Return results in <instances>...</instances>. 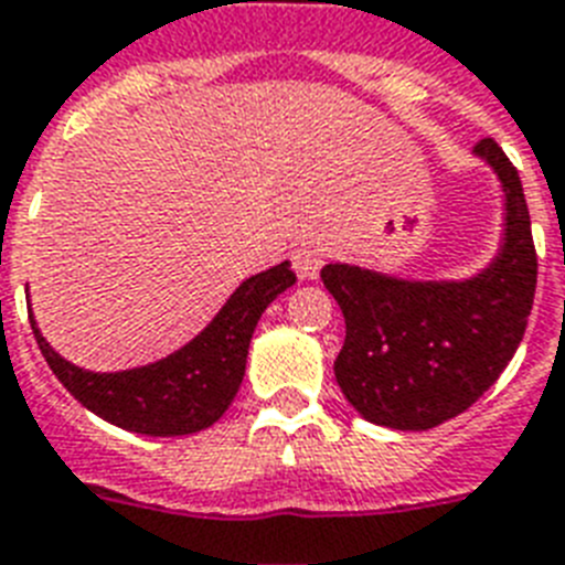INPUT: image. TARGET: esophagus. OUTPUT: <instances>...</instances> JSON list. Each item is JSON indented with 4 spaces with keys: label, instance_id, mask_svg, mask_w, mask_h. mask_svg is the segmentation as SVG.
Here are the masks:
<instances>
[{
    "label": "esophagus",
    "instance_id": "1",
    "mask_svg": "<svg viewBox=\"0 0 565 565\" xmlns=\"http://www.w3.org/2000/svg\"><path fill=\"white\" fill-rule=\"evenodd\" d=\"M291 265H295L300 279H318L320 268H323V254H320L318 247L300 245L291 250Z\"/></svg>",
    "mask_w": 565,
    "mask_h": 565
}]
</instances>
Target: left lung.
<instances>
[{
  "mask_svg": "<svg viewBox=\"0 0 565 565\" xmlns=\"http://www.w3.org/2000/svg\"><path fill=\"white\" fill-rule=\"evenodd\" d=\"M476 151L508 198L504 247L484 274L467 282H403L350 265L320 270L347 323L335 382L376 426L426 431L458 417L502 376L525 335L536 291L525 192L495 139H478Z\"/></svg>",
  "mask_w": 565,
  "mask_h": 565,
  "instance_id": "8db88e82",
  "label": "left lung"
}]
</instances>
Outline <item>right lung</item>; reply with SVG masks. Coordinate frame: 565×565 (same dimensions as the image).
<instances>
[{
	"label": "right lung",
	"mask_w": 565,
	"mask_h": 565,
	"mask_svg": "<svg viewBox=\"0 0 565 565\" xmlns=\"http://www.w3.org/2000/svg\"><path fill=\"white\" fill-rule=\"evenodd\" d=\"M295 279L288 262L245 279L195 341L157 364L121 373H89L63 361L40 335L34 318L29 320L46 364L84 408L137 435H192L230 408L245 376L256 320Z\"/></svg>",
	"instance_id": "1"
}]
</instances>
